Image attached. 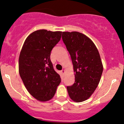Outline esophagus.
<instances>
[{"label": "esophagus", "instance_id": "34e87169", "mask_svg": "<svg viewBox=\"0 0 124 124\" xmlns=\"http://www.w3.org/2000/svg\"><path fill=\"white\" fill-rule=\"evenodd\" d=\"M61 72H62V74H64V73H65V70H62V71H61Z\"/></svg>", "mask_w": 124, "mask_h": 124}]
</instances>
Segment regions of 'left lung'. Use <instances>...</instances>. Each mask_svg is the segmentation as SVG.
<instances>
[{
	"instance_id": "obj_1",
	"label": "left lung",
	"mask_w": 124,
	"mask_h": 124,
	"mask_svg": "<svg viewBox=\"0 0 124 124\" xmlns=\"http://www.w3.org/2000/svg\"><path fill=\"white\" fill-rule=\"evenodd\" d=\"M62 39L71 56L75 78L74 85L67 87L68 95L75 102H83L91 97L100 81L103 72L100 55L94 42L82 33L62 32Z\"/></svg>"
}]
</instances>
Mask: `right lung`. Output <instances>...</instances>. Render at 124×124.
I'll return each mask as SVG.
<instances>
[{
  "label": "right lung",
  "instance_id": "1",
  "mask_svg": "<svg viewBox=\"0 0 124 124\" xmlns=\"http://www.w3.org/2000/svg\"><path fill=\"white\" fill-rule=\"evenodd\" d=\"M62 33L44 29L33 32L26 39L20 53V76L28 92L39 101L52 98L61 82L50 56Z\"/></svg>",
  "mask_w": 124,
  "mask_h": 124
}]
</instances>
